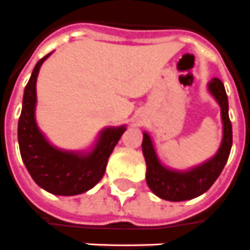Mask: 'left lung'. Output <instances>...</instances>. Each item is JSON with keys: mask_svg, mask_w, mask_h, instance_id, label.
<instances>
[{"mask_svg": "<svg viewBox=\"0 0 250 250\" xmlns=\"http://www.w3.org/2000/svg\"><path fill=\"white\" fill-rule=\"evenodd\" d=\"M207 88L218 102L221 107V118L224 124V136L218 152L201 166L188 171H176L164 167L156 155L153 143L149 134L144 132L143 137V153L146 163V183L152 192L162 199L171 202L188 201L206 192L222 172L228 162L233 143L231 122L229 120V102L221 79H211Z\"/></svg>", "mask_w": 250, "mask_h": 250, "instance_id": "8db88e82", "label": "left lung"}]
</instances>
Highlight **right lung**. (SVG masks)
I'll return each mask as SVG.
<instances>
[{
  "label": "right lung",
  "instance_id": "right-lung-1",
  "mask_svg": "<svg viewBox=\"0 0 250 250\" xmlns=\"http://www.w3.org/2000/svg\"><path fill=\"white\" fill-rule=\"evenodd\" d=\"M49 55L37 62L24 90L17 129L20 153L37 186L55 195H78L93 188L102 179L109 156L126 128L125 125L105 128L90 152L63 150L51 144L35 118L37 75Z\"/></svg>",
  "mask_w": 250,
  "mask_h": 250
}]
</instances>
